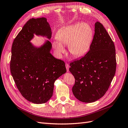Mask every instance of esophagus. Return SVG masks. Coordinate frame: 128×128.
<instances>
[{"label":"esophagus","mask_w":128,"mask_h":128,"mask_svg":"<svg viewBox=\"0 0 128 128\" xmlns=\"http://www.w3.org/2000/svg\"><path fill=\"white\" fill-rule=\"evenodd\" d=\"M65 66H66V70H67V71L68 72L69 71V65L68 64V63H66L65 64Z\"/></svg>","instance_id":"esophagus-1"}]
</instances>
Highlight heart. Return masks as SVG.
Wrapping results in <instances>:
<instances>
[{
  "instance_id": "obj_1",
  "label": "heart",
  "mask_w": 128,
  "mask_h": 128,
  "mask_svg": "<svg viewBox=\"0 0 128 128\" xmlns=\"http://www.w3.org/2000/svg\"><path fill=\"white\" fill-rule=\"evenodd\" d=\"M93 37V30L88 24L74 23L58 31L56 38L59 42H54L53 46L56 53L60 56L65 52L63 45H68L70 53L75 58H80L89 51Z\"/></svg>"
}]
</instances>
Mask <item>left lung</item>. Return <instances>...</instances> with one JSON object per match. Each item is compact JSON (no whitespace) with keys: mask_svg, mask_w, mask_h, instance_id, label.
Instances as JSON below:
<instances>
[{"mask_svg":"<svg viewBox=\"0 0 128 128\" xmlns=\"http://www.w3.org/2000/svg\"><path fill=\"white\" fill-rule=\"evenodd\" d=\"M94 31L89 51L70 64L69 70L75 80L73 93L85 103L95 102L104 95L116 70L114 42L100 22H96Z\"/></svg>","mask_w":128,"mask_h":128,"instance_id":"1","label":"left lung"}]
</instances>
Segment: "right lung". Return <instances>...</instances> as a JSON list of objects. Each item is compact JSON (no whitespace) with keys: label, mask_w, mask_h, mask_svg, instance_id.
<instances>
[{"label":"right lung","mask_w":128,"mask_h":128,"mask_svg":"<svg viewBox=\"0 0 128 128\" xmlns=\"http://www.w3.org/2000/svg\"><path fill=\"white\" fill-rule=\"evenodd\" d=\"M34 34L51 38L46 18H32L23 26L12 42L10 68L22 96L33 103L42 104L53 96L55 81L66 69L64 61L50 53L52 45L49 40L39 47L32 45L30 41Z\"/></svg>","instance_id":"right-lung-1"}]
</instances>
